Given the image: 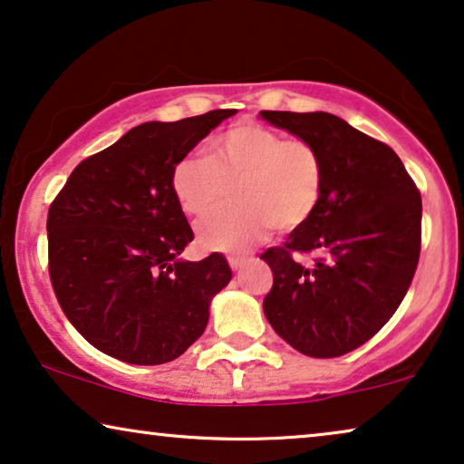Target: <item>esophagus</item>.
Segmentation results:
<instances>
[{
	"label": "esophagus",
	"mask_w": 464,
	"mask_h": 464,
	"mask_svg": "<svg viewBox=\"0 0 464 464\" xmlns=\"http://www.w3.org/2000/svg\"><path fill=\"white\" fill-rule=\"evenodd\" d=\"M227 260H229V266L233 271H239L247 263V256H229Z\"/></svg>",
	"instance_id": "esophagus-1"
}]
</instances>
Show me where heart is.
<instances>
[{"label": "heart", "instance_id": "obj_1", "mask_svg": "<svg viewBox=\"0 0 464 464\" xmlns=\"http://www.w3.org/2000/svg\"><path fill=\"white\" fill-rule=\"evenodd\" d=\"M325 166L311 140L285 139L260 123H235L210 142L208 158L185 155L172 169L182 212L204 218L198 241L206 250L239 252L265 237L271 225L290 231L311 218L322 201Z\"/></svg>", "mask_w": 464, "mask_h": 464}]
</instances>
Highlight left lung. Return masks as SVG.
I'll return each mask as SVG.
<instances>
[{
  "label": "left lung",
  "instance_id": "1",
  "mask_svg": "<svg viewBox=\"0 0 464 464\" xmlns=\"http://www.w3.org/2000/svg\"><path fill=\"white\" fill-rule=\"evenodd\" d=\"M273 126L317 145L322 201L284 246L260 258L273 288L263 300L273 330L309 357H341L393 317L420 258L422 201L397 153L341 117L260 111ZM298 256H311L304 266Z\"/></svg>",
  "mask_w": 464,
  "mask_h": 464
}]
</instances>
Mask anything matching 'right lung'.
<instances>
[{
	"label": "right lung",
	"mask_w": 464,
	"mask_h": 464,
	"mask_svg": "<svg viewBox=\"0 0 464 464\" xmlns=\"http://www.w3.org/2000/svg\"><path fill=\"white\" fill-rule=\"evenodd\" d=\"M235 109L147 121L90 155L48 210V271L58 304L102 353L172 362L204 334L212 296L229 284L220 254L185 263L193 241L172 191L176 161Z\"/></svg>",
	"instance_id": "right-lung-1"
}]
</instances>
